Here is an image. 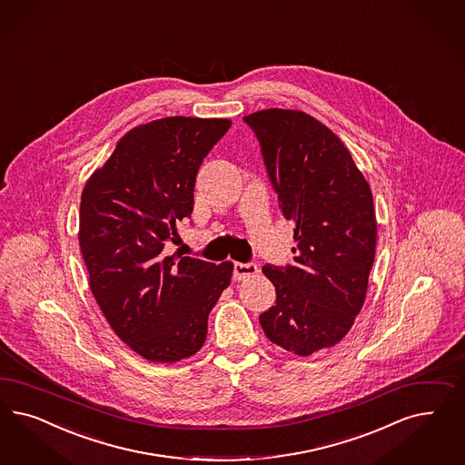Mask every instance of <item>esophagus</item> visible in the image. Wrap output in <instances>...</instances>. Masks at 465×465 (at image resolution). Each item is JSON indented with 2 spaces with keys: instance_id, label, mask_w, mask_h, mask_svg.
Returning a JSON list of instances; mask_svg holds the SVG:
<instances>
[{
  "instance_id": "34e87169",
  "label": "esophagus",
  "mask_w": 465,
  "mask_h": 465,
  "mask_svg": "<svg viewBox=\"0 0 465 465\" xmlns=\"http://www.w3.org/2000/svg\"><path fill=\"white\" fill-rule=\"evenodd\" d=\"M256 273H258V267H256L255 263H252V262H248V263L236 262V263H234V269H232L234 281H246V279L253 277Z\"/></svg>"
}]
</instances>
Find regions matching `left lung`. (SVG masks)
Instances as JSON below:
<instances>
[{
    "label": "left lung",
    "instance_id": "obj_1",
    "mask_svg": "<svg viewBox=\"0 0 465 465\" xmlns=\"http://www.w3.org/2000/svg\"><path fill=\"white\" fill-rule=\"evenodd\" d=\"M242 121L296 240L294 263L263 267L277 300L260 325L270 342L310 356L337 344L362 308L375 260L373 195L344 143L310 114L265 109Z\"/></svg>",
    "mask_w": 465,
    "mask_h": 465
}]
</instances>
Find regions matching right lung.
<instances>
[{"label":"right lung","instance_id":"right-lung-1","mask_svg":"<svg viewBox=\"0 0 465 465\" xmlns=\"http://www.w3.org/2000/svg\"><path fill=\"white\" fill-rule=\"evenodd\" d=\"M229 120L173 116L121 138L87 181L78 241L90 289L107 323L153 362L193 356L232 263L167 255L176 224L192 217L196 173Z\"/></svg>","mask_w":465,"mask_h":465}]
</instances>
